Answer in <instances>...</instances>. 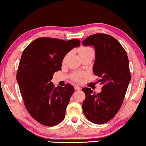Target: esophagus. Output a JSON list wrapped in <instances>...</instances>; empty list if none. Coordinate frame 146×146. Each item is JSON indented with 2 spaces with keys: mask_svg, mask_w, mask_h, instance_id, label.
<instances>
[{
  "mask_svg": "<svg viewBox=\"0 0 146 146\" xmlns=\"http://www.w3.org/2000/svg\"><path fill=\"white\" fill-rule=\"evenodd\" d=\"M74 88H75L76 90H81V88L80 87V86H77V85L74 86Z\"/></svg>",
  "mask_w": 146,
  "mask_h": 146,
  "instance_id": "obj_1",
  "label": "esophagus"
}]
</instances>
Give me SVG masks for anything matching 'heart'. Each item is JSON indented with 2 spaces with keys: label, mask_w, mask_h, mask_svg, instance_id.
<instances>
[{
  "label": "heart",
  "mask_w": 146,
  "mask_h": 146,
  "mask_svg": "<svg viewBox=\"0 0 146 146\" xmlns=\"http://www.w3.org/2000/svg\"><path fill=\"white\" fill-rule=\"evenodd\" d=\"M79 52H80L81 58L83 57V56H87L88 54H94V50L93 48L90 47H86V46L81 47L80 49H79ZM83 77L84 74L83 72H76L73 73V74L72 75V80L76 81H80Z\"/></svg>",
  "instance_id": "obj_1"
}]
</instances>
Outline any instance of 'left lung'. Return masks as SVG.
Here are the masks:
<instances>
[{
	"label": "left lung",
	"instance_id": "1",
	"mask_svg": "<svg viewBox=\"0 0 146 146\" xmlns=\"http://www.w3.org/2000/svg\"><path fill=\"white\" fill-rule=\"evenodd\" d=\"M83 45H93L96 60L93 71L100 78L103 87L96 94L90 88H83L86 98L82 108L88 121L97 124L108 122L121 108L131 80L129 60L126 50L115 38L103 33L89 36Z\"/></svg>",
	"mask_w": 146,
	"mask_h": 146
}]
</instances>
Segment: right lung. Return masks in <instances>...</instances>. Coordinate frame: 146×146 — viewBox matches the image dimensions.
<instances>
[{
	"label": "right lung",
	"instance_id": "right-lung-1",
	"mask_svg": "<svg viewBox=\"0 0 146 146\" xmlns=\"http://www.w3.org/2000/svg\"><path fill=\"white\" fill-rule=\"evenodd\" d=\"M80 41L41 37L23 51L17 80L27 111L44 126L57 125L65 118L74 88L70 84L55 87L51 82L54 73L60 70L65 56Z\"/></svg>",
	"mask_w": 146,
	"mask_h": 146
}]
</instances>
